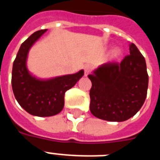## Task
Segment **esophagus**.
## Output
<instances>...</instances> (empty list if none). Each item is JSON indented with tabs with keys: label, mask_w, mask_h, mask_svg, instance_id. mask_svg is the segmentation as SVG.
<instances>
[{
	"label": "esophagus",
	"mask_w": 160,
	"mask_h": 160,
	"mask_svg": "<svg viewBox=\"0 0 160 160\" xmlns=\"http://www.w3.org/2000/svg\"><path fill=\"white\" fill-rule=\"evenodd\" d=\"M92 69V66L90 65H86L84 68V70H85V76H87L89 75V73L90 72V70Z\"/></svg>",
	"instance_id": "1"
}]
</instances>
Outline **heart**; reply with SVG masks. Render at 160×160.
<instances>
[{
	"mask_svg": "<svg viewBox=\"0 0 160 160\" xmlns=\"http://www.w3.org/2000/svg\"><path fill=\"white\" fill-rule=\"evenodd\" d=\"M122 55V51L121 49L118 48V47H115L110 52V56H111L112 59H118L119 56H121Z\"/></svg>",
	"mask_w": 160,
	"mask_h": 160,
	"instance_id": "b5f03b06",
	"label": "heart"
}]
</instances>
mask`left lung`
Instances as JSON below:
<instances>
[{
    "mask_svg": "<svg viewBox=\"0 0 160 160\" xmlns=\"http://www.w3.org/2000/svg\"><path fill=\"white\" fill-rule=\"evenodd\" d=\"M129 55L121 62L98 66L88 77L91 114L111 122L125 121L139 111L147 95L146 62L136 46L129 44Z\"/></svg>",
    "mask_w": 160,
    "mask_h": 160,
    "instance_id": "1",
    "label": "left lung"
}]
</instances>
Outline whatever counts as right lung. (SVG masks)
I'll return each instance as SVG.
<instances>
[{"label":"right lung","instance_id":"obj_1","mask_svg":"<svg viewBox=\"0 0 160 160\" xmlns=\"http://www.w3.org/2000/svg\"><path fill=\"white\" fill-rule=\"evenodd\" d=\"M47 30L36 31L21 44L12 68L11 85L17 102L29 114L40 117L59 114L65 105V93L84 75V70L71 74L41 79L27 68L29 51Z\"/></svg>","mask_w":160,"mask_h":160}]
</instances>
